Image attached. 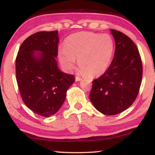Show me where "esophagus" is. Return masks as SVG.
Here are the masks:
<instances>
[{"label":"esophagus","instance_id":"esophagus-1","mask_svg":"<svg viewBox=\"0 0 155 155\" xmlns=\"http://www.w3.org/2000/svg\"><path fill=\"white\" fill-rule=\"evenodd\" d=\"M75 79H76V81H81V78L79 77V76H76Z\"/></svg>","mask_w":155,"mask_h":155}]
</instances>
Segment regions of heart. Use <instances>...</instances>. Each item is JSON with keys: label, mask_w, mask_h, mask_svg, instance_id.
<instances>
[{"label": "heart", "mask_w": 155, "mask_h": 155, "mask_svg": "<svg viewBox=\"0 0 155 155\" xmlns=\"http://www.w3.org/2000/svg\"><path fill=\"white\" fill-rule=\"evenodd\" d=\"M114 41L108 34L79 32L69 35L58 51L60 63L68 71L75 68L76 58L82 76L96 77L106 72L114 51Z\"/></svg>", "instance_id": "heart-1"}]
</instances>
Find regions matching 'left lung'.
<instances>
[{"label": "left lung", "mask_w": 155, "mask_h": 155, "mask_svg": "<svg viewBox=\"0 0 155 155\" xmlns=\"http://www.w3.org/2000/svg\"><path fill=\"white\" fill-rule=\"evenodd\" d=\"M114 38V58L106 72L92 81L90 99L97 111L115 115L136 100L141 84L143 67L138 48L123 33L111 29Z\"/></svg>", "instance_id": "8db88e82"}]
</instances>
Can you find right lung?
Wrapping results in <instances>:
<instances>
[{"mask_svg": "<svg viewBox=\"0 0 155 155\" xmlns=\"http://www.w3.org/2000/svg\"><path fill=\"white\" fill-rule=\"evenodd\" d=\"M58 31L35 33L21 44L16 58V77L23 102L45 117L60 109L75 81L74 75L58 69Z\"/></svg>", "mask_w": 155, "mask_h": 155, "instance_id": "1", "label": "right lung"}]
</instances>
